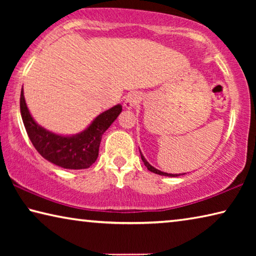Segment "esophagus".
I'll list each match as a JSON object with an SVG mask.
<instances>
[{
	"mask_svg": "<svg viewBox=\"0 0 256 256\" xmlns=\"http://www.w3.org/2000/svg\"><path fill=\"white\" fill-rule=\"evenodd\" d=\"M140 100H141V96L138 94V92H131L126 97V99H125L124 107L126 108V110H132L134 106H136L140 102Z\"/></svg>",
	"mask_w": 256,
	"mask_h": 256,
	"instance_id": "esophagus-1",
	"label": "esophagus"
}]
</instances>
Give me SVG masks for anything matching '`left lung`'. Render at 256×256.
<instances>
[{"label": "left lung", "mask_w": 256, "mask_h": 256, "mask_svg": "<svg viewBox=\"0 0 256 256\" xmlns=\"http://www.w3.org/2000/svg\"><path fill=\"white\" fill-rule=\"evenodd\" d=\"M140 150V149H138ZM140 154H141V159H142V162H144V166L148 168V170H150V172H154V174H158V175H162V176H168V177H177V176H180V175H183V174H168V172H162V170H157V168H154V166H151V164L146 162V159L144 158V156L142 154V152L140 151Z\"/></svg>", "instance_id": "left-lung-1"}]
</instances>
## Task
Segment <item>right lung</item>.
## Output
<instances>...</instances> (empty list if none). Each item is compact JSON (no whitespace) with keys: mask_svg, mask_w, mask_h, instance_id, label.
Here are the masks:
<instances>
[{"mask_svg":"<svg viewBox=\"0 0 256 256\" xmlns=\"http://www.w3.org/2000/svg\"><path fill=\"white\" fill-rule=\"evenodd\" d=\"M20 112L30 141L42 157L66 170H86L97 160L102 134L118 118L122 105L118 104L102 112L84 131L72 136L48 131L34 120L26 104L24 86L20 96Z\"/></svg>","mask_w":256,"mask_h":256,"instance_id":"right-lung-1","label":"right lung"}]
</instances>
